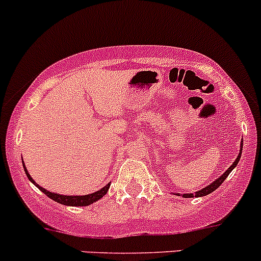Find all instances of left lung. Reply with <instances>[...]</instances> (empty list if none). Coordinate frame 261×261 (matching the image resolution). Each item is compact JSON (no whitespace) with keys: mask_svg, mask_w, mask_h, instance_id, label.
Returning a JSON list of instances; mask_svg holds the SVG:
<instances>
[{"mask_svg":"<svg viewBox=\"0 0 261 261\" xmlns=\"http://www.w3.org/2000/svg\"><path fill=\"white\" fill-rule=\"evenodd\" d=\"M241 150H243V143H241ZM240 156H241V151H240V154H239L238 159H236L235 162H233V164L231 165V167L228 168V169L226 170V172L223 173V174L221 175V177L218 178V179H216L215 181H213L212 184H210V186H207L206 188L201 189V191L196 192V193H194V194H193V193H189V194H183V197H184V198H192V197H203V196H207V194L212 193V192L215 191V189H217L218 187H220L221 184H222L223 181H225L226 178H227V177H228V174H230V173H231V170H232L233 168H235L236 165H238L239 160H240Z\"/></svg>","mask_w":261,"mask_h":261,"instance_id":"obj_1","label":"left lung"}]
</instances>
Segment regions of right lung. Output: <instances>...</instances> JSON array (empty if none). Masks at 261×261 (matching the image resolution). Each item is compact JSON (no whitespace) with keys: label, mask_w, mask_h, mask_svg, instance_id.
Masks as SVG:
<instances>
[{"label":"right lung","mask_w":261,"mask_h":261,"mask_svg":"<svg viewBox=\"0 0 261 261\" xmlns=\"http://www.w3.org/2000/svg\"><path fill=\"white\" fill-rule=\"evenodd\" d=\"M23 168H25V165H23ZM25 173H26V175H28L29 179L33 181V183L35 184V186L38 187L41 192H44V193H45L49 198H51L53 201L58 202V203L65 204V206H88V204L93 203V202L98 201L99 198H102V197L107 193V191H109V188H110V184H107L106 187H103V188L99 189V191L94 192V193H92V194H87V196H62V194L51 193V192L46 191V189H44L43 187H40L39 184H36L35 181H34L33 178L30 177V174L28 173L26 168H25Z\"/></svg>","instance_id":"right-lung-1"}]
</instances>
